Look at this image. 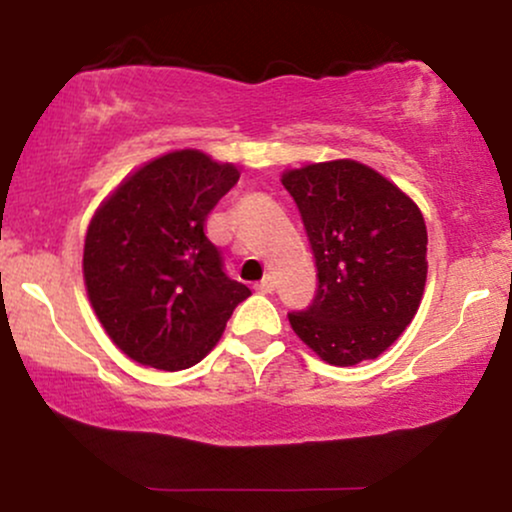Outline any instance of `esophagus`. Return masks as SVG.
<instances>
[{
	"label": "esophagus",
	"instance_id": "34e87169",
	"mask_svg": "<svg viewBox=\"0 0 512 512\" xmlns=\"http://www.w3.org/2000/svg\"><path fill=\"white\" fill-rule=\"evenodd\" d=\"M255 289L260 293H272L274 291V279H272V276H264V279L255 286Z\"/></svg>",
	"mask_w": 512,
	"mask_h": 512
}]
</instances>
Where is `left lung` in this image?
Masks as SVG:
<instances>
[{
    "label": "left lung",
    "mask_w": 512,
    "mask_h": 512,
    "mask_svg": "<svg viewBox=\"0 0 512 512\" xmlns=\"http://www.w3.org/2000/svg\"><path fill=\"white\" fill-rule=\"evenodd\" d=\"M317 267L313 303L289 313L322 361L378 358L407 330L424 298L426 223L414 199L378 170L339 158L286 170Z\"/></svg>",
    "instance_id": "1"
}]
</instances>
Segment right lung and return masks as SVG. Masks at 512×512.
Listing matches in <instances>:
<instances>
[{
    "mask_svg": "<svg viewBox=\"0 0 512 512\" xmlns=\"http://www.w3.org/2000/svg\"><path fill=\"white\" fill-rule=\"evenodd\" d=\"M240 178L197 149L134 170L96 209L84 243V284L103 330L132 361L185 370L202 361L250 296L223 272L204 221Z\"/></svg>",
    "mask_w": 512,
    "mask_h": 512,
    "instance_id": "obj_1",
    "label": "right lung"
}]
</instances>
